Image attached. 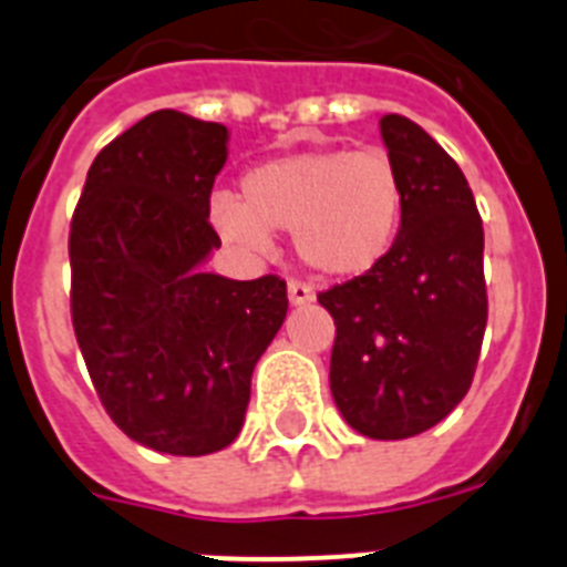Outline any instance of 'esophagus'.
<instances>
[{"mask_svg": "<svg viewBox=\"0 0 567 567\" xmlns=\"http://www.w3.org/2000/svg\"><path fill=\"white\" fill-rule=\"evenodd\" d=\"M287 292H289V303H292V307H303V303H312L315 300L312 287L300 284V280H289Z\"/></svg>", "mask_w": 567, "mask_h": 567, "instance_id": "esophagus-1", "label": "esophagus"}]
</instances>
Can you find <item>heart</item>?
<instances>
[{
	"label": "heart",
	"instance_id": "b5f03b06",
	"mask_svg": "<svg viewBox=\"0 0 567 567\" xmlns=\"http://www.w3.org/2000/svg\"><path fill=\"white\" fill-rule=\"evenodd\" d=\"M213 227L247 255L292 229L298 258L323 278H354L389 255L403 221V178L383 150L272 155L240 178V198L215 193Z\"/></svg>",
	"mask_w": 567,
	"mask_h": 567
}]
</instances>
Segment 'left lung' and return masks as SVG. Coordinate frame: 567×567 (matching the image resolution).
<instances>
[{"label": "left lung", "mask_w": 567, "mask_h": 567, "mask_svg": "<svg viewBox=\"0 0 567 567\" xmlns=\"http://www.w3.org/2000/svg\"><path fill=\"white\" fill-rule=\"evenodd\" d=\"M403 178V221L378 267L334 284L329 383L340 414L372 440L423 434L474 380L488 320L483 218L463 169L405 115L380 118Z\"/></svg>", "instance_id": "left-lung-1"}]
</instances>
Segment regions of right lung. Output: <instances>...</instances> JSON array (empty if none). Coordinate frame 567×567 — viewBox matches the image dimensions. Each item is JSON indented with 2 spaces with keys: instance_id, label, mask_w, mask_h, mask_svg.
<instances>
[{
  "instance_id": "add662e5",
  "label": "right lung",
  "mask_w": 567,
  "mask_h": 567,
  "mask_svg": "<svg viewBox=\"0 0 567 567\" xmlns=\"http://www.w3.org/2000/svg\"><path fill=\"white\" fill-rule=\"evenodd\" d=\"M227 127L155 110L90 164L70 221V318L104 412L153 452L202 457L238 437L287 280L202 264Z\"/></svg>"
}]
</instances>
